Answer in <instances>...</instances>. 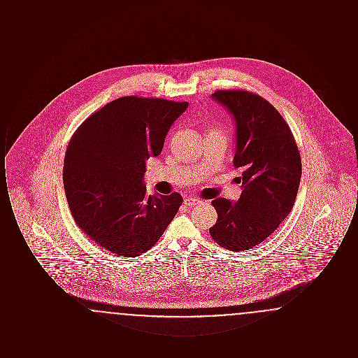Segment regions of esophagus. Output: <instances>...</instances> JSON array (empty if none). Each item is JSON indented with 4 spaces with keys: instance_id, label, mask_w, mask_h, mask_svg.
<instances>
[{
    "instance_id": "obj_1",
    "label": "esophagus",
    "mask_w": 358,
    "mask_h": 358,
    "mask_svg": "<svg viewBox=\"0 0 358 358\" xmlns=\"http://www.w3.org/2000/svg\"><path fill=\"white\" fill-rule=\"evenodd\" d=\"M184 204L187 206H194V205L201 204V200L200 199H194V197H187L184 200Z\"/></svg>"
}]
</instances>
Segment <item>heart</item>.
I'll use <instances>...</instances> for the list:
<instances>
[{
    "label": "heart",
    "mask_w": 358,
    "mask_h": 358,
    "mask_svg": "<svg viewBox=\"0 0 358 358\" xmlns=\"http://www.w3.org/2000/svg\"><path fill=\"white\" fill-rule=\"evenodd\" d=\"M206 134H222V130H219V129H216V127H210V129H208Z\"/></svg>",
    "instance_id": "1"
}]
</instances>
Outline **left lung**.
I'll return each mask as SVG.
<instances>
[{
  "label": "left lung",
  "instance_id": "1",
  "mask_svg": "<svg viewBox=\"0 0 358 358\" xmlns=\"http://www.w3.org/2000/svg\"><path fill=\"white\" fill-rule=\"evenodd\" d=\"M236 123L235 169L241 171L243 192L238 203L212 201L217 222L212 238L225 250L254 248L289 216L302 176L301 154L287 122L271 103L245 90L212 94Z\"/></svg>",
  "mask_w": 358,
  "mask_h": 358
}]
</instances>
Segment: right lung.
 I'll list each match as a JSON object with an SVG mask.
<instances>
[{
	"mask_svg": "<svg viewBox=\"0 0 358 358\" xmlns=\"http://www.w3.org/2000/svg\"><path fill=\"white\" fill-rule=\"evenodd\" d=\"M187 102L123 96L78 127L64 158L63 181L76 225L122 257L149 251L182 204L180 193L146 196V159L162 152Z\"/></svg>",
	"mask_w": 358,
	"mask_h": 358,
	"instance_id": "add662e5",
	"label": "right lung"
}]
</instances>
